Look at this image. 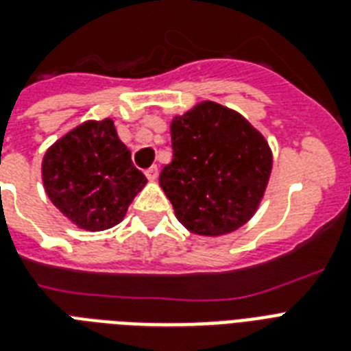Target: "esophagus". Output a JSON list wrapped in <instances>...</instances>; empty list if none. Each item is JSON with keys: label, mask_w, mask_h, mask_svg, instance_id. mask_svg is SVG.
<instances>
[{"label": "esophagus", "mask_w": 351, "mask_h": 351, "mask_svg": "<svg viewBox=\"0 0 351 351\" xmlns=\"http://www.w3.org/2000/svg\"><path fill=\"white\" fill-rule=\"evenodd\" d=\"M145 176H147V178L151 182L156 180V178H158V167H156V165H153V167H149V169L145 171Z\"/></svg>", "instance_id": "1"}]
</instances>
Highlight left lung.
Masks as SVG:
<instances>
[{
	"label": "left lung",
	"instance_id": "left-lung-1",
	"mask_svg": "<svg viewBox=\"0 0 351 351\" xmlns=\"http://www.w3.org/2000/svg\"><path fill=\"white\" fill-rule=\"evenodd\" d=\"M173 162L160 187L187 231L220 237L256 213L273 167L269 143L240 112L200 101L171 121Z\"/></svg>",
	"mask_w": 351,
	"mask_h": 351
}]
</instances>
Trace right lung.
Wrapping results in <instances>:
<instances>
[{"instance_id": "right-lung-1", "label": "right lung", "mask_w": 351, "mask_h": 351, "mask_svg": "<svg viewBox=\"0 0 351 351\" xmlns=\"http://www.w3.org/2000/svg\"><path fill=\"white\" fill-rule=\"evenodd\" d=\"M41 178L51 202L85 231L120 224L147 184L111 118L84 121L52 143L41 162Z\"/></svg>"}]
</instances>
